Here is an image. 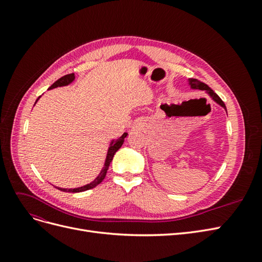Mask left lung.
<instances>
[{
	"label": "left lung",
	"mask_w": 262,
	"mask_h": 262,
	"mask_svg": "<svg viewBox=\"0 0 262 262\" xmlns=\"http://www.w3.org/2000/svg\"><path fill=\"white\" fill-rule=\"evenodd\" d=\"M189 85H190V87H191L192 90H200V91H205L207 92L210 96L212 97V99L215 101V102H217V104L220 105V106H222L223 107L225 110H226V106H225V104L223 102V100H222L220 97H219V95L216 94V93H214L210 87L207 85V84H204V83H202V82H200V81H198V80H195V78H189Z\"/></svg>",
	"instance_id": "left-lung-1"
}]
</instances>
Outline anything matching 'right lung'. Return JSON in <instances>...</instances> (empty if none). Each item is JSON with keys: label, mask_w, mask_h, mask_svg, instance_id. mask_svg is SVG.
<instances>
[{"label": "right lung", "mask_w": 262, "mask_h": 262, "mask_svg": "<svg viewBox=\"0 0 262 262\" xmlns=\"http://www.w3.org/2000/svg\"><path fill=\"white\" fill-rule=\"evenodd\" d=\"M75 80V75L74 73H71V74H67L64 76H62L61 78H59V80L57 82H54L48 90H52V89H55V87H60V86H67L69 84L72 83L73 81ZM40 98V96L38 97V99ZM38 99L36 100V102L38 101ZM35 102V104H36ZM126 136H128V133L124 132L122 136L117 139V140H113L112 143H110V146L108 148V152H107V156H106V161H105V165L104 167H102L101 171L99 172V175L95 178L94 181H92L91 184H87L83 187H78V188H74V189H66V188H59V187H55L57 189L61 190V191H64V192H82V191H86V190H90V189H93L96 186H98L100 182L105 179L106 177V173H107V170L109 168V165L110 163H112L113 158H114V155L116 154L117 150L120 148L123 144L124 142V139L126 138Z\"/></svg>", "instance_id": "1"}]
</instances>
